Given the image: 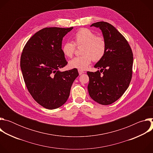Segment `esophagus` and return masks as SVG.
Returning <instances> with one entry per match:
<instances>
[{
    "label": "esophagus",
    "instance_id": "esophagus-1",
    "mask_svg": "<svg viewBox=\"0 0 153 153\" xmlns=\"http://www.w3.org/2000/svg\"><path fill=\"white\" fill-rule=\"evenodd\" d=\"M78 72H79V75H81V74H83V73H85L83 71H82V70H78Z\"/></svg>",
    "mask_w": 153,
    "mask_h": 153
}]
</instances>
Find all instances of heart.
Instances as JSON below:
<instances>
[{"label":"heart","instance_id":"heart-1","mask_svg":"<svg viewBox=\"0 0 153 153\" xmlns=\"http://www.w3.org/2000/svg\"><path fill=\"white\" fill-rule=\"evenodd\" d=\"M74 43L67 42L62 47L63 54L67 57H72L77 46L82 47L80 56L71 60L68 65L70 68L85 70L93 60L99 62L103 59L106 51V42L105 38L96 36L88 28L79 30L73 36Z\"/></svg>","mask_w":153,"mask_h":153}]
</instances>
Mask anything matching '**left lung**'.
Masks as SVG:
<instances>
[{
  "label": "left lung",
  "instance_id": "obj_1",
  "mask_svg": "<svg viewBox=\"0 0 153 153\" xmlns=\"http://www.w3.org/2000/svg\"><path fill=\"white\" fill-rule=\"evenodd\" d=\"M93 26L102 30L106 42V51L94 65L100 70L87 71L88 90L94 101L108 105L118 100L128 88L132 78L133 54L128 41L112 25L98 22Z\"/></svg>",
  "mask_w": 153,
  "mask_h": 153
}]
</instances>
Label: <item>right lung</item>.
<instances>
[{"label":"right lung","mask_w":153,"mask_h":153,"mask_svg":"<svg viewBox=\"0 0 153 153\" xmlns=\"http://www.w3.org/2000/svg\"><path fill=\"white\" fill-rule=\"evenodd\" d=\"M73 27H49L35 33L27 42L20 57V68L27 88L39 105L48 110L63 105L69 97L77 70L60 72L66 66L62 50L63 37Z\"/></svg>","instance_id":"obj_1"}]
</instances>
